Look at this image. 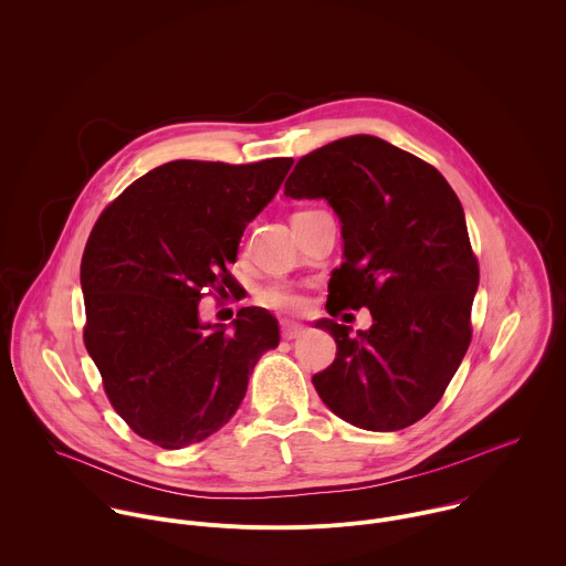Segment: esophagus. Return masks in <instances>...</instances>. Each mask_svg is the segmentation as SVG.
<instances>
[{
	"label": "esophagus",
	"mask_w": 566,
	"mask_h": 566,
	"mask_svg": "<svg viewBox=\"0 0 566 566\" xmlns=\"http://www.w3.org/2000/svg\"><path fill=\"white\" fill-rule=\"evenodd\" d=\"M303 334H305V327H303V325L285 323V325L281 327V336H283L285 340H296V338H301Z\"/></svg>",
	"instance_id": "1"
}]
</instances>
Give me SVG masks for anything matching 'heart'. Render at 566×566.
Masks as SVG:
<instances>
[{
    "label": "heart",
    "instance_id": "1",
    "mask_svg": "<svg viewBox=\"0 0 566 566\" xmlns=\"http://www.w3.org/2000/svg\"><path fill=\"white\" fill-rule=\"evenodd\" d=\"M256 301L279 314H294L303 307V294L287 281H272L256 292Z\"/></svg>",
    "mask_w": 566,
    "mask_h": 566
}]
</instances>
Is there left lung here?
<instances>
[{
  "label": "left lung",
  "mask_w": 566,
  "mask_h": 566,
  "mask_svg": "<svg viewBox=\"0 0 566 566\" xmlns=\"http://www.w3.org/2000/svg\"><path fill=\"white\" fill-rule=\"evenodd\" d=\"M292 199H325L340 219L343 265L327 312L367 307L371 327L321 318L334 363L314 374L321 400L367 431H396L442 398L471 343L478 261L462 206L422 159L371 135L332 142L285 181Z\"/></svg>",
  "instance_id": "8db88e82"
}]
</instances>
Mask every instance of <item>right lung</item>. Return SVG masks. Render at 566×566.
<instances>
[{"label":"right lung","instance_id":"1","mask_svg":"<svg viewBox=\"0 0 566 566\" xmlns=\"http://www.w3.org/2000/svg\"><path fill=\"white\" fill-rule=\"evenodd\" d=\"M292 164H164L128 186L91 232L82 259L86 349L115 411L164 449L219 431L259 358L279 345L270 312L241 307L228 334L199 318V301L234 283L228 265L241 237Z\"/></svg>","mask_w":566,"mask_h":566}]
</instances>
